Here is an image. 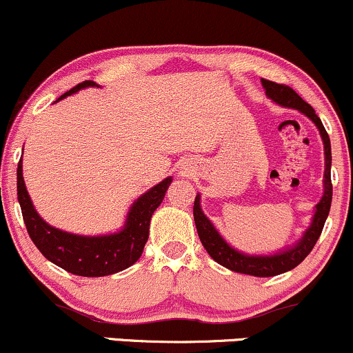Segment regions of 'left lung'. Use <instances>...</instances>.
Returning a JSON list of instances; mask_svg holds the SVG:
<instances>
[{
	"label": "left lung",
	"mask_w": 353,
	"mask_h": 353,
	"mask_svg": "<svg viewBox=\"0 0 353 353\" xmlns=\"http://www.w3.org/2000/svg\"><path fill=\"white\" fill-rule=\"evenodd\" d=\"M266 95L277 105L285 107V109L299 110L305 117L314 122L321 134L322 143H324V159H325V170H324V193H322L321 201L314 208L312 221L307 230L302 233L292 246L284 248L272 254H248V252L238 251L231 246L230 243L219 234V231L214 228L211 219L203 213L201 210V194L198 193L194 198L193 216L194 225H196L198 236L208 254L216 261L218 264L230 269V271L241 272V274H250L256 277H271L283 274L294 269L296 266L307 258V254L316 246L319 236L322 233V228L325 225V219L329 216L330 203H332V181H330V167H332V152H330V139L327 135L321 119L317 117L316 110L309 105L301 95H297L296 90L284 84H276L272 81L261 79Z\"/></svg>",
	"instance_id": "1"
}]
</instances>
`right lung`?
I'll list each match as a JSON object with an SVG mask.
<instances>
[{
  "label": "right lung",
  "mask_w": 353,
  "mask_h": 353,
  "mask_svg": "<svg viewBox=\"0 0 353 353\" xmlns=\"http://www.w3.org/2000/svg\"><path fill=\"white\" fill-rule=\"evenodd\" d=\"M85 87L101 85L95 84L94 81H84L72 87L69 92L62 94L54 103ZM16 175H18V201L29 238L36 244L37 250L43 252L46 259L65 269L70 274L84 277L115 274L130 268L140 259L148 239L153 211L161 205L173 180L172 176H167L160 183L147 190L142 196L137 198L128 208L125 223L119 231L109 234L85 236L51 226L39 216L24 183L23 159L19 160Z\"/></svg>",
  "instance_id": "1"
}]
</instances>
